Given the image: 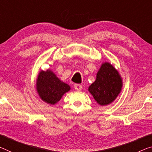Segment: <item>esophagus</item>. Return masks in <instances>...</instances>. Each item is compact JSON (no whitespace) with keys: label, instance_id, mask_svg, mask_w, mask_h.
<instances>
[{"label":"esophagus","instance_id":"obj_1","mask_svg":"<svg viewBox=\"0 0 152 152\" xmlns=\"http://www.w3.org/2000/svg\"><path fill=\"white\" fill-rule=\"evenodd\" d=\"M74 88L77 91H80L81 90V89H82V86H81L80 84H75Z\"/></svg>","mask_w":152,"mask_h":152}]
</instances>
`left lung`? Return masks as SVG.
Returning <instances> with one entry per match:
<instances>
[{"mask_svg":"<svg viewBox=\"0 0 152 152\" xmlns=\"http://www.w3.org/2000/svg\"><path fill=\"white\" fill-rule=\"evenodd\" d=\"M122 88V79L118 71L109 62L102 63L96 79L88 88L91 94L100 105L113 102Z\"/></svg>","mask_w":152,"mask_h":152,"instance_id":"1","label":"left lung"}]
</instances>
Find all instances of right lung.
<instances>
[{"label":"right lung","instance_id":"1","mask_svg":"<svg viewBox=\"0 0 152 152\" xmlns=\"http://www.w3.org/2000/svg\"><path fill=\"white\" fill-rule=\"evenodd\" d=\"M36 89L41 100L48 104H55L65 93L71 90V88L48 69L39 72L37 79Z\"/></svg>","mask_w":152,"mask_h":152}]
</instances>
